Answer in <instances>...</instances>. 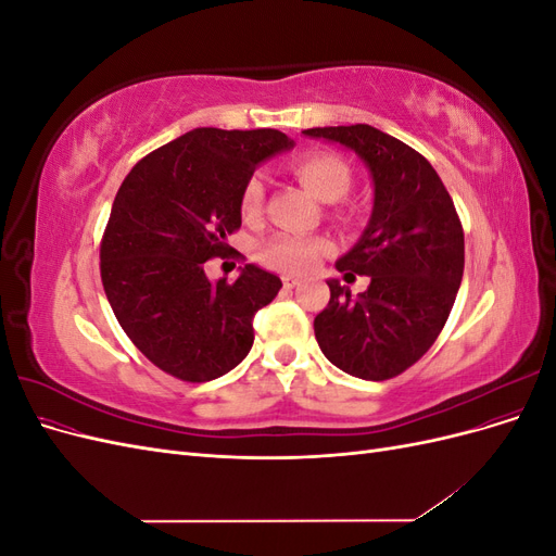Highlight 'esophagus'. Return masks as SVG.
I'll use <instances>...</instances> for the list:
<instances>
[{"label": "esophagus", "mask_w": 556, "mask_h": 556, "mask_svg": "<svg viewBox=\"0 0 556 556\" xmlns=\"http://www.w3.org/2000/svg\"><path fill=\"white\" fill-rule=\"evenodd\" d=\"M282 285H285V288H288V290H294V288H299L301 280H299L296 276H282Z\"/></svg>", "instance_id": "esophagus-1"}]
</instances>
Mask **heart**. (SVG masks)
<instances>
[{
  "label": "heart",
  "mask_w": 556,
  "mask_h": 556,
  "mask_svg": "<svg viewBox=\"0 0 556 556\" xmlns=\"http://www.w3.org/2000/svg\"><path fill=\"white\" fill-rule=\"evenodd\" d=\"M292 172L317 199L339 201L348 194L352 185L350 166L329 153H304L292 162ZM264 178L260 174L250 176L243 194L241 211L245 217H257L264 206ZM327 241L311 237H292V233H278L260 245V260L282 274H306L313 264L327 252Z\"/></svg>",
  "instance_id": "heart-1"
}]
</instances>
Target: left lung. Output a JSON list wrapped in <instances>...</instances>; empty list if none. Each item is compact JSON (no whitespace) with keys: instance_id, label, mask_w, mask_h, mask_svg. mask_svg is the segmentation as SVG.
Segmentation results:
<instances>
[{"instance_id":"left-lung-1","label":"left lung","mask_w":556,"mask_h":556,"mask_svg":"<svg viewBox=\"0 0 556 556\" xmlns=\"http://www.w3.org/2000/svg\"><path fill=\"white\" fill-rule=\"evenodd\" d=\"M306 137L357 153L374 178V211L362 239L336 262L345 278L368 276L352 296L329 280L315 317L325 357L362 380H390L439 339L464 276V229L443 180L403 141L371 125L313 127Z\"/></svg>"}]
</instances>
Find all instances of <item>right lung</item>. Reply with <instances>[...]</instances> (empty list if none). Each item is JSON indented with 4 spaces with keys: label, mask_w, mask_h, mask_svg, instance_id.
Masks as SVG:
<instances>
[{
    "label": "right lung",
    "mask_w": 556,
    "mask_h": 556,
    "mask_svg": "<svg viewBox=\"0 0 556 556\" xmlns=\"http://www.w3.org/2000/svg\"><path fill=\"white\" fill-rule=\"evenodd\" d=\"M288 148L278 129L197 127L134 164L117 190L99 250L104 292L129 341L164 374L215 380L250 352L252 317L280 278L245 264L233 282H211L204 266L231 250L255 166Z\"/></svg>",
    "instance_id": "obj_1"
}]
</instances>
